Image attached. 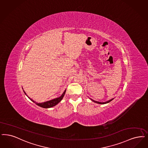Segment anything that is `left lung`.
<instances>
[{
  "label": "left lung",
  "instance_id": "left-lung-1",
  "mask_svg": "<svg viewBox=\"0 0 148 148\" xmlns=\"http://www.w3.org/2000/svg\"><path fill=\"white\" fill-rule=\"evenodd\" d=\"M114 99H112L111 100H110L108 101H107V102H99V101H96L95 100H92V99H91V100L92 101H94V102H96V103H99V104H105V103H108V102H111V101L113 100Z\"/></svg>",
  "mask_w": 148,
  "mask_h": 148
}]
</instances>
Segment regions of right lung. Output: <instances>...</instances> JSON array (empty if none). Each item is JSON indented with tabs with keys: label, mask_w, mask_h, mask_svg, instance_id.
<instances>
[{
	"label": "right lung",
	"mask_w": 148,
	"mask_h": 148,
	"mask_svg": "<svg viewBox=\"0 0 148 148\" xmlns=\"http://www.w3.org/2000/svg\"><path fill=\"white\" fill-rule=\"evenodd\" d=\"M24 93L26 94V93H25V92L24 91ZM65 90L64 91V92L63 93V94L61 95L59 97L54 99L52 100L48 101L43 102V103H37V102H35L34 101L32 100V99H31L30 97H29V98L32 101L34 102H35L37 105H38V106H39L41 107H43V108H50V107L54 106H56L57 104H58L59 102L62 100V99L63 98L64 96L65 95Z\"/></svg>",
	"instance_id": "add662e5"
}]
</instances>
